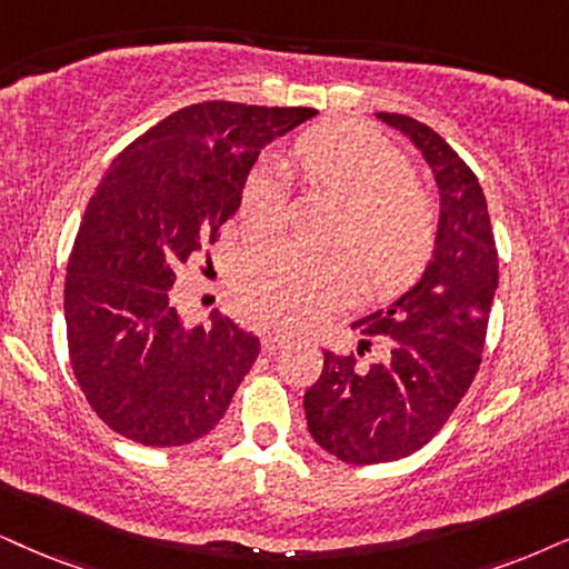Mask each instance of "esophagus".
Wrapping results in <instances>:
<instances>
[{
  "label": "esophagus",
  "mask_w": 569,
  "mask_h": 569,
  "mask_svg": "<svg viewBox=\"0 0 569 569\" xmlns=\"http://www.w3.org/2000/svg\"><path fill=\"white\" fill-rule=\"evenodd\" d=\"M289 343V338L280 336V333H264L262 336V349L268 351V355H276V351H280Z\"/></svg>",
  "instance_id": "esophagus-1"
}]
</instances>
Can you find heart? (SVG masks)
Returning a JSON list of instances; mask_svg holds the SVG:
<instances>
[{
	"label": "heart",
	"mask_w": 569,
	"mask_h": 569,
	"mask_svg": "<svg viewBox=\"0 0 569 569\" xmlns=\"http://www.w3.org/2000/svg\"><path fill=\"white\" fill-rule=\"evenodd\" d=\"M293 164L309 189L343 210L336 247H355L370 283L393 291L426 270L436 249L433 204L412 186L407 157L365 126L307 131L293 147ZM286 178L278 162H260L241 189L249 231L268 233L283 222ZM362 268L347 249L307 251L289 241L254 243L236 260L233 293L257 326L301 330L355 297Z\"/></svg>",
	"instance_id": "b5f03b06"
}]
</instances>
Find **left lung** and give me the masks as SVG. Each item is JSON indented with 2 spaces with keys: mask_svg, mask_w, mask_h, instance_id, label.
Returning a JSON list of instances; mask_svg holds the SVG:
<instances>
[{
  "mask_svg": "<svg viewBox=\"0 0 569 569\" xmlns=\"http://www.w3.org/2000/svg\"><path fill=\"white\" fill-rule=\"evenodd\" d=\"M420 149L441 193L433 260L391 307L357 320L386 355L359 362L326 351L318 383L305 393L307 428L328 455L380 465L422 449L470 388L480 368L488 315L499 286V257L476 172L420 120L378 112Z\"/></svg>",
  "mask_w": 569,
  "mask_h": 569,
  "instance_id": "1",
  "label": "left lung"
}]
</instances>
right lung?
Segmentation results:
<instances>
[{
    "instance_id": "obj_1",
    "label": "right lung",
    "mask_w": 569,
    "mask_h": 569,
    "mask_svg": "<svg viewBox=\"0 0 569 569\" xmlns=\"http://www.w3.org/2000/svg\"><path fill=\"white\" fill-rule=\"evenodd\" d=\"M312 107L201 102L128 143L86 207L64 278L76 380L114 433L141 446L207 436L231 405L260 338L220 315L183 326L176 268L220 239L260 149Z\"/></svg>"
}]
</instances>
